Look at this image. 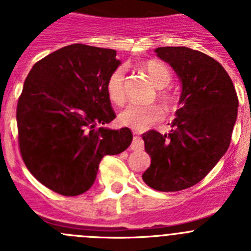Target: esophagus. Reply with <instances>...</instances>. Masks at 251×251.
Instances as JSON below:
<instances>
[{"label": "esophagus", "mask_w": 251, "mask_h": 251, "mask_svg": "<svg viewBox=\"0 0 251 251\" xmlns=\"http://www.w3.org/2000/svg\"><path fill=\"white\" fill-rule=\"evenodd\" d=\"M143 148H145V143H143V141H142L141 137L137 136V133H136V136H134V138H133L132 145H130V150H132V151H142Z\"/></svg>", "instance_id": "obj_1"}]
</instances>
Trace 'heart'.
<instances>
[{"instance_id": "obj_1", "label": "heart", "mask_w": 251, "mask_h": 251, "mask_svg": "<svg viewBox=\"0 0 251 251\" xmlns=\"http://www.w3.org/2000/svg\"><path fill=\"white\" fill-rule=\"evenodd\" d=\"M145 72L147 73L151 80L158 89H163L168 85L171 80V73L166 65L156 60H151L143 65ZM124 69L117 68L108 77L106 81V94L110 101L117 105H121L126 100V86H124ZM159 98L166 105L172 104V97L165 92H159ZM163 112L156 104L143 105L138 103H130L119 113L118 119L126 127L133 129L142 130L151 127L157 122L162 121Z\"/></svg>"}]
</instances>
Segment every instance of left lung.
Segmentation results:
<instances>
[{
    "mask_svg": "<svg viewBox=\"0 0 251 251\" xmlns=\"http://www.w3.org/2000/svg\"><path fill=\"white\" fill-rule=\"evenodd\" d=\"M154 52L175 70L181 95L171 132L142 136L151 156L142 178L158 191H181L200 182L229 148L238 95L221 64L201 51L166 46Z\"/></svg>",
    "mask_w": 251,
    "mask_h": 251,
    "instance_id": "1",
    "label": "left lung"
}]
</instances>
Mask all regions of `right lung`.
Wrapping results in <instances>:
<instances>
[{"mask_svg":"<svg viewBox=\"0 0 251 251\" xmlns=\"http://www.w3.org/2000/svg\"><path fill=\"white\" fill-rule=\"evenodd\" d=\"M112 49L74 44L37 61L17 103L20 151L32 176L64 196L88 191L106 154L132 143L129 128L106 127L115 113L106 94L121 65Z\"/></svg>","mask_w":251,"mask_h":251,"instance_id":"add662e5","label":"right lung"}]
</instances>
